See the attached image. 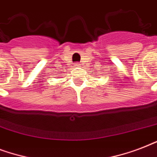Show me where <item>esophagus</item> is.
<instances>
[{"label": "esophagus", "mask_w": 157, "mask_h": 157, "mask_svg": "<svg viewBox=\"0 0 157 157\" xmlns=\"http://www.w3.org/2000/svg\"><path fill=\"white\" fill-rule=\"evenodd\" d=\"M75 66H76V67H78L81 66V64L79 63H75Z\"/></svg>", "instance_id": "34e87169"}]
</instances>
